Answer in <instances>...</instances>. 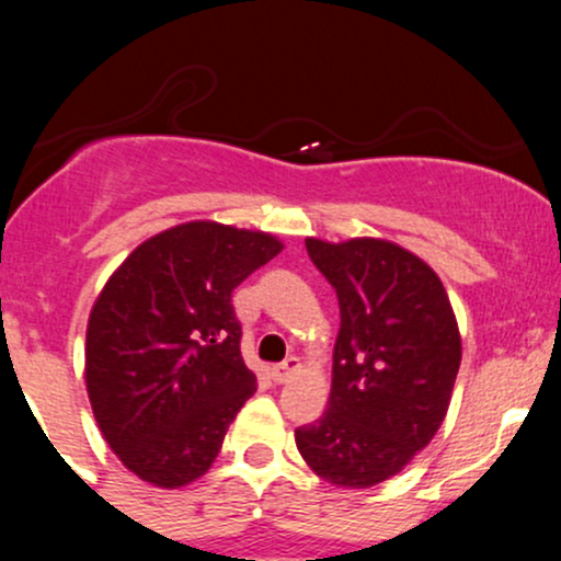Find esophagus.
Returning a JSON list of instances; mask_svg holds the SVG:
<instances>
[{"mask_svg": "<svg viewBox=\"0 0 561 561\" xmlns=\"http://www.w3.org/2000/svg\"><path fill=\"white\" fill-rule=\"evenodd\" d=\"M300 369V358H295V356H289L287 362H282V364H276L274 369H272V377H274V382H289V379H293V375L295 371Z\"/></svg>", "mask_w": 561, "mask_h": 561, "instance_id": "34e87169", "label": "esophagus"}]
</instances>
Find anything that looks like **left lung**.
Returning a JSON list of instances; mask_svg holds the SVG:
<instances>
[{
  "mask_svg": "<svg viewBox=\"0 0 561 561\" xmlns=\"http://www.w3.org/2000/svg\"><path fill=\"white\" fill-rule=\"evenodd\" d=\"M340 302L330 405L295 430L308 467L337 488L390 480L440 430L461 364V334L440 276L379 237H308Z\"/></svg>",
  "mask_w": 561,
  "mask_h": 561,
  "instance_id": "obj_1",
  "label": "left lung"
}]
</instances>
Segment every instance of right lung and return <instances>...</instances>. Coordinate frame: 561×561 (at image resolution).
<instances>
[{"instance_id":"right-lung-1","label":"right lung","mask_w":561,"mask_h":561,"mask_svg":"<svg viewBox=\"0 0 561 561\" xmlns=\"http://www.w3.org/2000/svg\"><path fill=\"white\" fill-rule=\"evenodd\" d=\"M282 248L266 231L186 221L141 242L96 295L83 364L89 403L139 480L173 491L216 461L255 392L231 289Z\"/></svg>"}]
</instances>
